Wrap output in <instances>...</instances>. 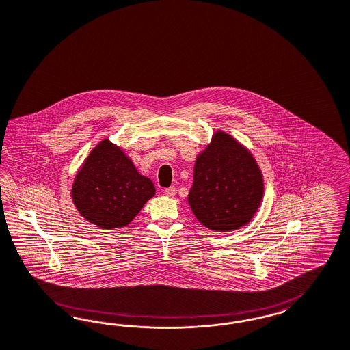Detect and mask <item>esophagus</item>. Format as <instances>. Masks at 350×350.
Here are the masks:
<instances>
[{"mask_svg": "<svg viewBox=\"0 0 350 350\" xmlns=\"http://www.w3.org/2000/svg\"><path fill=\"white\" fill-rule=\"evenodd\" d=\"M164 193H165L167 196H174V195H176V187H174V186H170V187L164 189Z\"/></svg>", "mask_w": 350, "mask_h": 350, "instance_id": "1", "label": "esophagus"}]
</instances>
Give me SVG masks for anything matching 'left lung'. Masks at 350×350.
<instances>
[{
  "instance_id": "1",
  "label": "left lung",
  "mask_w": 350,
  "mask_h": 350,
  "mask_svg": "<svg viewBox=\"0 0 350 350\" xmlns=\"http://www.w3.org/2000/svg\"><path fill=\"white\" fill-rule=\"evenodd\" d=\"M263 190V177L253 155L218 131L195 161L189 204L206 228L226 232L252 221Z\"/></svg>"
}]
</instances>
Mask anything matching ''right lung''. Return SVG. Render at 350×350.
<instances>
[{
    "instance_id": "right-lung-1",
    "label": "right lung",
    "mask_w": 350,
    "mask_h": 350,
    "mask_svg": "<svg viewBox=\"0 0 350 350\" xmlns=\"http://www.w3.org/2000/svg\"><path fill=\"white\" fill-rule=\"evenodd\" d=\"M154 195L151 180L141 176L132 160L109 139L91 151L72 187L78 212L105 230L127 226Z\"/></svg>"
}]
</instances>
